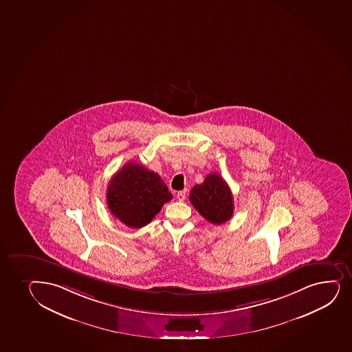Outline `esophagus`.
Returning a JSON list of instances; mask_svg holds the SVG:
<instances>
[{
	"label": "esophagus",
	"mask_w": 352,
	"mask_h": 352,
	"mask_svg": "<svg viewBox=\"0 0 352 352\" xmlns=\"http://www.w3.org/2000/svg\"><path fill=\"white\" fill-rule=\"evenodd\" d=\"M177 199H178L179 201H184L186 199V192L185 190H182V192H179L177 194Z\"/></svg>",
	"instance_id": "esophagus-1"
}]
</instances>
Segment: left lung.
Returning a JSON list of instances; mask_svg holds the SVG:
<instances>
[{"mask_svg": "<svg viewBox=\"0 0 352 352\" xmlns=\"http://www.w3.org/2000/svg\"><path fill=\"white\" fill-rule=\"evenodd\" d=\"M194 208L214 225L228 221L234 213L233 194L230 186L217 173H210L190 193Z\"/></svg>", "mask_w": 352, "mask_h": 352, "instance_id": "1", "label": "left lung"}]
</instances>
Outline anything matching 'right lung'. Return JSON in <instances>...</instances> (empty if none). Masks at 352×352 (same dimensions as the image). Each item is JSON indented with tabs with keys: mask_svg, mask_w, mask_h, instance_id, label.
<instances>
[{
	"mask_svg": "<svg viewBox=\"0 0 352 352\" xmlns=\"http://www.w3.org/2000/svg\"><path fill=\"white\" fill-rule=\"evenodd\" d=\"M107 198L109 210L119 221L130 228H142L173 197L159 174L130 162L111 178Z\"/></svg>",
	"mask_w": 352,
	"mask_h": 352,
	"instance_id": "obj_1",
	"label": "right lung"
}]
</instances>
